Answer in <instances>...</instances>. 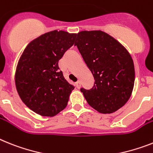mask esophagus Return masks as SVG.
I'll use <instances>...</instances> for the list:
<instances>
[{
  "instance_id": "34e87169",
  "label": "esophagus",
  "mask_w": 153,
  "mask_h": 153,
  "mask_svg": "<svg viewBox=\"0 0 153 153\" xmlns=\"http://www.w3.org/2000/svg\"><path fill=\"white\" fill-rule=\"evenodd\" d=\"M75 85H76V87H77V88H80L81 83H80V82H79V81H78V82H77L75 83Z\"/></svg>"
}]
</instances>
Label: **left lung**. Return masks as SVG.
I'll list each match as a JSON object with an SVG mask.
<instances>
[{
	"mask_svg": "<svg viewBox=\"0 0 153 153\" xmlns=\"http://www.w3.org/2000/svg\"><path fill=\"white\" fill-rule=\"evenodd\" d=\"M74 46L95 79L92 88L80 89L88 104L102 114L122 107L130 98L134 83V63L128 51L100 30L82 31Z\"/></svg>",
	"mask_w": 153,
	"mask_h": 153,
	"instance_id": "obj_1",
	"label": "left lung"
}]
</instances>
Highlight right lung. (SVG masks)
Instances as JSON below:
<instances>
[{
  "label": "right lung",
  "instance_id": "1",
  "mask_svg": "<svg viewBox=\"0 0 153 153\" xmlns=\"http://www.w3.org/2000/svg\"><path fill=\"white\" fill-rule=\"evenodd\" d=\"M76 34L53 30L28 44L18 63L15 85L30 110L53 117L66 107L74 88L60 71L58 61L74 44Z\"/></svg>",
  "mask_w": 153,
  "mask_h": 153
}]
</instances>
